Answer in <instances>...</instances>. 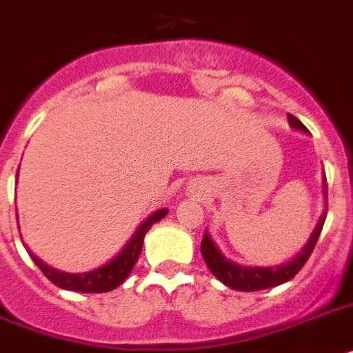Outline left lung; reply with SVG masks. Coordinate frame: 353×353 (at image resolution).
Wrapping results in <instances>:
<instances>
[{"label": "left lung", "instance_id": "obj_1", "mask_svg": "<svg viewBox=\"0 0 353 353\" xmlns=\"http://www.w3.org/2000/svg\"><path fill=\"white\" fill-rule=\"evenodd\" d=\"M287 118H289V125L294 131L307 132V127L298 118H294L292 114H289ZM323 195H325V208H323L321 217L318 219V224H316V228L310 233L309 241L305 242L303 248L292 259H289L283 263H278V265H265L263 268V265H242V263L233 262V260L226 259L222 254L219 245L213 242L208 230H206L203 235V241H201V253H203V259L206 265H208V269L213 272V276L221 280L230 289L242 292L271 289V287L282 285V283L292 280L296 276V272L300 271L305 265V262L309 260L314 245H316L319 239V233L323 230L325 219H327V177H323Z\"/></svg>", "mask_w": 353, "mask_h": 353}]
</instances>
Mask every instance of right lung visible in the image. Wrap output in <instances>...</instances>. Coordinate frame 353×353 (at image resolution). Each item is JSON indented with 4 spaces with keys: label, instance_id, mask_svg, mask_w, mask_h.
<instances>
[{
    "label": "right lung",
    "instance_id": "1",
    "mask_svg": "<svg viewBox=\"0 0 353 353\" xmlns=\"http://www.w3.org/2000/svg\"><path fill=\"white\" fill-rule=\"evenodd\" d=\"M17 176H19V168H17L16 177ZM167 213L168 208H159L156 210V212L150 213L149 217L145 219L140 226H138L134 235H132L131 239H129V242L121 248L120 253H118L117 256H112L109 262H105L103 265H100V268H94L91 269V271L85 272H64L59 271V269H53L52 265L44 263L39 256H35V254L28 250V245L25 244V248L26 251H28V254L32 256V260L35 262V265L44 272V276L48 278L52 283L61 287V289L77 292H109L112 291V289H117V287L131 274L136 260L140 259L145 235H147V232L152 228V224L161 221Z\"/></svg>",
    "mask_w": 353,
    "mask_h": 353
}]
</instances>
